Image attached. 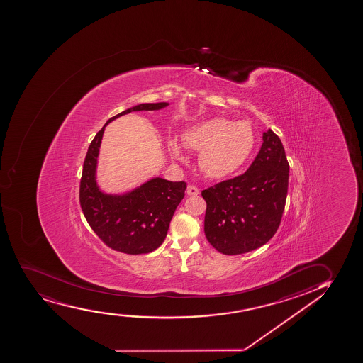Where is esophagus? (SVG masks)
Returning <instances> with one entry per match:
<instances>
[{
    "mask_svg": "<svg viewBox=\"0 0 363 363\" xmlns=\"http://www.w3.org/2000/svg\"><path fill=\"white\" fill-rule=\"evenodd\" d=\"M199 194H200L199 189L192 186V185H189L188 189H186V195L188 196H197Z\"/></svg>",
    "mask_w": 363,
    "mask_h": 363,
    "instance_id": "obj_1",
    "label": "esophagus"
}]
</instances>
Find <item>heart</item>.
Segmentation results:
<instances>
[{
    "instance_id": "b5f03b06",
    "label": "heart",
    "mask_w": 363,
    "mask_h": 363,
    "mask_svg": "<svg viewBox=\"0 0 363 363\" xmlns=\"http://www.w3.org/2000/svg\"><path fill=\"white\" fill-rule=\"evenodd\" d=\"M183 144L200 151L199 164L203 174L220 179L241 168L255 150V132L250 122L212 117L184 130ZM168 151L175 160H183V147L174 139L168 140Z\"/></svg>"
}]
</instances>
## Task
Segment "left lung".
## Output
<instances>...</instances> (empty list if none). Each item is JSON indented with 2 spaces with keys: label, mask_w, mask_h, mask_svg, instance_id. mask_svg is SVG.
Returning <instances> with one entry per match:
<instances>
[{
  "label": "left lung",
  "mask_w": 363,
  "mask_h": 363,
  "mask_svg": "<svg viewBox=\"0 0 363 363\" xmlns=\"http://www.w3.org/2000/svg\"><path fill=\"white\" fill-rule=\"evenodd\" d=\"M288 177L284 145L267 130L247 172L202 191L207 202L204 233L209 243L226 255H242L265 245L279 229Z\"/></svg>",
  "instance_id": "left-lung-1"
}]
</instances>
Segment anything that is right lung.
Here are the masks:
<instances>
[{
	"mask_svg": "<svg viewBox=\"0 0 363 363\" xmlns=\"http://www.w3.org/2000/svg\"><path fill=\"white\" fill-rule=\"evenodd\" d=\"M168 103H145L111 117L88 147L79 185V203L93 231L110 248L125 255H146L166 238L175 209L183 200L186 183L160 177L120 194L103 191L96 179L98 157L105 127L133 111H154Z\"/></svg>",
	"mask_w": 363,
	"mask_h": 363,
	"instance_id": "right-lung-1",
	"label": "right lung"
}]
</instances>
